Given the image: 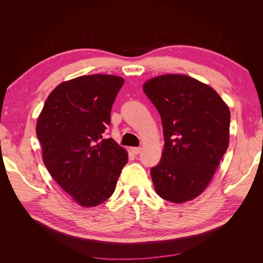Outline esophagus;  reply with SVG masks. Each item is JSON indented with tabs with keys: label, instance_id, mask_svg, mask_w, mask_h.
<instances>
[{
	"label": "esophagus",
	"instance_id": "obj_1",
	"mask_svg": "<svg viewBox=\"0 0 263 263\" xmlns=\"http://www.w3.org/2000/svg\"><path fill=\"white\" fill-rule=\"evenodd\" d=\"M130 150H132L133 154L138 155V154L140 153V151H141V148H140V147H133V148H130Z\"/></svg>",
	"mask_w": 263,
	"mask_h": 263
}]
</instances>
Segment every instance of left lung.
<instances>
[{
  "label": "left lung",
  "mask_w": 263,
  "mask_h": 263,
  "mask_svg": "<svg viewBox=\"0 0 263 263\" xmlns=\"http://www.w3.org/2000/svg\"><path fill=\"white\" fill-rule=\"evenodd\" d=\"M142 90L160 114L164 147L150 170L157 194L185 203L208 187L229 144L230 110L213 87L185 74H162Z\"/></svg>",
  "instance_id": "obj_1"
}]
</instances>
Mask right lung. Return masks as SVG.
Listing matches in <instances>:
<instances>
[{"mask_svg":"<svg viewBox=\"0 0 263 263\" xmlns=\"http://www.w3.org/2000/svg\"><path fill=\"white\" fill-rule=\"evenodd\" d=\"M124 79L112 74L81 76L57 85L37 118L43 161L61 189L82 208L112 196L123 166L125 148L102 139Z\"/></svg>","mask_w":263,"mask_h":263,"instance_id":"1","label":"right lung"}]
</instances>
